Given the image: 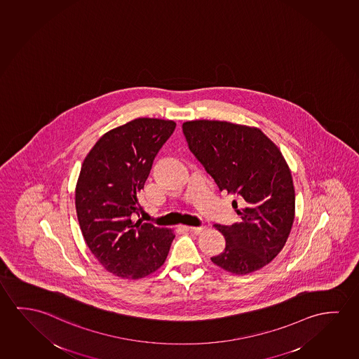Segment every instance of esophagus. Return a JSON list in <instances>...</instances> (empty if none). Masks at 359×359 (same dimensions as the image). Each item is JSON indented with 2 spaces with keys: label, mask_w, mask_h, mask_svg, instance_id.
<instances>
[{
  "label": "esophagus",
  "mask_w": 359,
  "mask_h": 359,
  "mask_svg": "<svg viewBox=\"0 0 359 359\" xmlns=\"http://www.w3.org/2000/svg\"><path fill=\"white\" fill-rule=\"evenodd\" d=\"M205 226H191L188 227L189 231L194 232V233H201V232L205 231Z\"/></svg>",
  "instance_id": "obj_1"
}]
</instances>
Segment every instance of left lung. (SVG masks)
I'll return each instance as SVG.
<instances>
[{
	"label": "left lung",
	"mask_w": 359,
	"mask_h": 359,
	"mask_svg": "<svg viewBox=\"0 0 359 359\" xmlns=\"http://www.w3.org/2000/svg\"><path fill=\"white\" fill-rule=\"evenodd\" d=\"M182 132L220 191L236 196L240 220L216 224L226 248L211 261L236 275L262 269L280 254L294 219L292 175L281 151L257 128L229 121H185Z\"/></svg>",
	"instance_id": "8db88e82"
}]
</instances>
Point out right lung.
<instances>
[{"label":"right lung","mask_w":359,"mask_h":359,"mask_svg":"<svg viewBox=\"0 0 359 359\" xmlns=\"http://www.w3.org/2000/svg\"><path fill=\"white\" fill-rule=\"evenodd\" d=\"M175 121L138 118L111 129L83 161L76 210L83 238L105 270L143 278L165 262L175 235L142 219L139 193Z\"/></svg>","instance_id":"add662e5"}]
</instances>
